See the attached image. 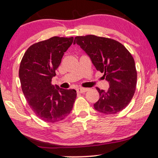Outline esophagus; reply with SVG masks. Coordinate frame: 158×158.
<instances>
[{
    "instance_id": "obj_1",
    "label": "esophagus",
    "mask_w": 158,
    "mask_h": 158,
    "mask_svg": "<svg viewBox=\"0 0 158 158\" xmlns=\"http://www.w3.org/2000/svg\"><path fill=\"white\" fill-rule=\"evenodd\" d=\"M87 90V88H83V87H77L76 89L77 93H85Z\"/></svg>"
}]
</instances>
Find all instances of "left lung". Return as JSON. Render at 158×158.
<instances>
[{
	"mask_svg": "<svg viewBox=\"0 0 158 158\" xmlns=\"http://www.w3.org/2000/svg\"><path fill=\"white\" fill-rule=\"evenodd\" d=\"M73 44L85 52L110 84L106 91L97 87L99 99L94 108L105 114H114L127 107L137 82L134 59L127 48L114 40L92 35L76 37Z\"/></svg>",
	"mask_w": 158,
	"mask_h": 158,
	"instance_id": "8db88e82",
	"label": "left lung"
}]
</instances>
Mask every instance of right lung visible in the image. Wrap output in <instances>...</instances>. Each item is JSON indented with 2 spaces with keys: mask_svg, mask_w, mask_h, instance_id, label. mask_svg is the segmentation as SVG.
<instances>
[{
  "mask_svg": "<svg viewBox=\"0 0 158 158\" xmlns=\"http://www.w3.org/2000/svg\"><path fill=\"white\" fill-rule=\"evenodd\" d=\"M73 42V37H53L35 43L27 48L21 60L19 77L22 90L31 110L47 122L64 120L76 100L75 89L52 84L56 70Z\"/></svg>",
  "mask_w": 158,
  "mask_h": 158,
  "instance_id": "right-lung-1",
  "label": "right lung"
}]
</instances>
